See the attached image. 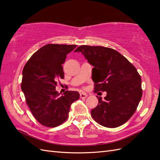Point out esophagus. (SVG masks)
Returning <instances> with one entry per match:
<instances>
[{"mask_svg": "<svg viewBox=\"0 0 160 160\" xmlns=\"http://www.w3.org/2000/svg\"><path fill=\"white\" fill-rule=\"evenodd\" d=\"M80 96L81 98H86L88 96V95L86 93L82 92V93H80Z\"/></svg>", "mask_w": 160, "mask_h": 160, "instance_id": "34e87169", "label": "esophagus"}]
</instances>
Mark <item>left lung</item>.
Segmentation results:
<instances>
[{"instance_id":"obj_1","label":"left lung","mask_w":160,"mask_h":160,"mask_svg":"<svg viewBox=\"0 0 160 160\" xmlns=\"http://www.w3.org/2000/svg\"><path fill=\"white\" fill-rule=\"evenodd\" d=\"M74 52H81L91 65L94 92L106 91L102 100L91 111L97 123L115 128L127 122L142 98V80L137 69L117 51L102 46L82 45Z\"/></svg>"}]
</instances>
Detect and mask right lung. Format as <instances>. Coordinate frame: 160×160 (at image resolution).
Returning <instances> with one entry per match:
<instances>
[{
    "label": "right lung",
    "mask_w": 160,
    "mask_h": 160,
    "mask_svg": "<svg viewBox=\"0 0 160 160\" xmlns=\"http://www.w3.org/2000/svg\"><path fill=\"white\" fill-rule=\"evenodd\" d=\"M77 45L48 44L33 54L23 68L21 89L32 113L43 126L56 127L65 121L71 105L78 100V91L60 96L57 80L63 79L62 64Z\"/></svg>",
    "instance_id": "add662e5"
}]
</instances>
